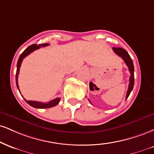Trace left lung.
<instances>
[{"instance_id":"left-lung-1","label":"left lung","mask_w":154,"mask_h":154,"mask_svg":"<svg viewBox=\"0 0 154 154\" xmlns=\"http://www.w3.org/2000/svg\"><path fill=\"white\" fill-rule=\"evenodd\" d=\"M112 50L114 51V52L118 54V56L121 57L123 59V61L125 62V64L128 67L129 72L131 73V77L129 79V85L128 88V91L126 93V96H125V99H127L128 97V96L130 95L131 91H132L133 88V85H134V66H133V63L132 59H131L130 55L128 54V53L125 51V49L123 48L120 47H113ZM88 100L90 101V100L88 99ZM90 103H91V102L90 101Z\"/></svg>"}]
</instances>
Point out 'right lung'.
Segmentation results:
<instances>
[{
  "label": "right lung",
  "mask_w": 154,
  "mask_h": 154,
  "mask_svg": "<svg viewBox=\"0 0 154 154\" xmlns=\"http://www.w3.org/2000/svg\"><path fill=\"white\" fill-rule=\"evenodd\" d=\"M49 45V44H32V45L29 46V47H27L26 49L23 51V52L21 54V56L18 58V62H17V69H16V86H17L18 90H19V88H18V73H19L20 67H21V62L23 61V59L25 58L26 57L28 56L29 54H30L31 52L35 51V50L38 49L42 47H47ZM20 92V90H19ZM21 93V92H20ZM61 98H55V99L49 101V103H42V102H37V101H32V100H26V99L25 101L29 105H30L31 107H36V108H49V107H52L54 106H56L60 101Z\"/></svg>",
  "instance_id": "obj_1"
}]
</instances>
